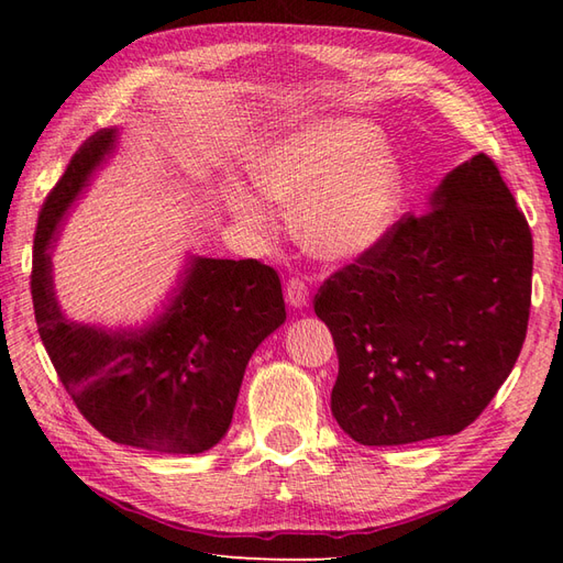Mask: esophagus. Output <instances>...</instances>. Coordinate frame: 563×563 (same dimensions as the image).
I'll return each instance as SVG.
<instances>
[{
    "mask_svg": "<svg viewBox=\"0 0 563 563\" xmlns=\"http://www.w3.org/2000/svg\"><path fill=\"white\" fill-rule=\"evenodd\" d=\"M285 300L292 307H307L309 302V288L302 278H290L285 285Z\"/></svg>",
    "mask_w": 563,
    "mask_h": 563,
    "instance_id": "34e87169",
    "label": "esophagus"
}]
</instances>
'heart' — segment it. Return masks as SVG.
I'll list each match as a JSON object with an SVG mask.
<instances>
[{"label": "heart", "mask_w": 563, "mask_h": 563, "mask_svg": "<svg viewBox=\"0 0 563 563\" xmlns=\"http://www.w3.org/2000/svg\"><path fill=\"white\" fill-rule=\"evenodd\" d=\"M258 194L297 208V232L314 256L351 261L375 249L397 218L404 174L379 130L353 115L317 118L263 147L251 162ZM244 222L263 227L256 200L234 198Z\"/></svg>", "instance_id": "heart-1"}]
</instances>
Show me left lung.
<instances>
[{"label":"left lung","mask_w":563,"mask_h":563,"mask_svg":"<svg viewBox=\"0 0 563 563\" xmlns=\"http://www.w3.org/2000/svg\"><path fill=\"white\" fill-rule=\"evenodd\" d=\"M530 300V224L474 154L314 295L339 353L333 418L361 445L460 433L516 365Z\"/></svg>","instance_id":"1"}]
</instances>
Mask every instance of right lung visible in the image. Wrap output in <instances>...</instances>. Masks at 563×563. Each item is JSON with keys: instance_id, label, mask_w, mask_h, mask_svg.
<instances>
[{"instance_id": "obj_1", "label": "right lung", "mask_w": 563, "mask_h": 563, "mask_svg": "<svg viewBox=\"0 0 563 563\" xmlns=\"http://www.w3.org/2000/svg\"><path fill=\"white\" fill-rule=\"evenodd\" d=\"M113 142L115 130L84 140L43 202L31 268L35 324L69 399L101 435L198 454L227 433L251 353L285 321L280 278L256 258H194L174 302L145 331L67 321L53 295L47 246Z\"/></svg>"}]
</instances>
